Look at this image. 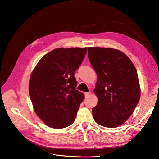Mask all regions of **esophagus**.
Returning <instances> with one entry per match:
<instances>
[{
    "label": "esophagus",
    "mask_w": 159,
    "mask_h": 159,
    "mask_svg": "<svg viewBox=\"0 0 159 159\" xmlns=\"http://www.w3.org/2000/svg\"><path fill=\"white\" fill-rule=\"evenodd\" d=\"M91 95V92H87V93H84V95H85V97H88L90 96Z\"/></svg>",
    "instance_id": "34e87169"
}]
</instances>
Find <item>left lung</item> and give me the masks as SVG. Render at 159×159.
Returning <instances> with one entry per match:
<instances>
[{
	"instance_id": "8db88e82",
	"label": "left lung",
	"mask_w": 159,
	"mask_h": 159,
	"mask_svg": "<svg viewBox=\"0 0 159 159\" xmlns=\"http://www.w3.org/2000/svg\"><path fill=\"white\" fill-rule=\"evenodd\" d=\"M88 57L97 75L94 93L98 103L93 108L97 124L113 128L124 124L140 97L136 69L124 53L109 48H88Z\"/></svg>"
}]
</instances>
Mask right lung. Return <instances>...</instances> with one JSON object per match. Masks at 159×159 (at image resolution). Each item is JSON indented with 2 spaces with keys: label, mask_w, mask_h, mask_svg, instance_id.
<instances>
[{
  "label": "right lung",
  "mask_w": 159,
  "mask_h": 159,
  "mask_svg": "<svg viewBox=\"0 0 159 159\" xmlns=\"http://www.w3.org/2000/svg\"><path fill=\"white\" fill-rule=\"evenodd\" d=\"M87 48H57L39 61L31 75L29 93L36 114L56 129L74 122L84 99L76 90L75 72L82 63Z\"/></svg>",
  "instance_id": "obj_1"
}]
</instances>
